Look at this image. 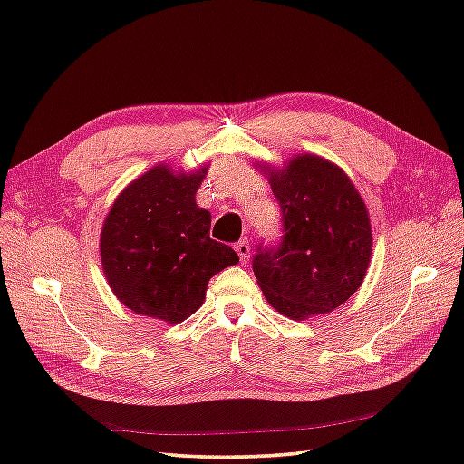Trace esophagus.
I'll return each instance as SVG.
<instances>
[{
    "mask_svg": "<svg viewBox=\"0 0 464 464\" xmlns=\"http://www.w3.org/2000/svg\"><path fill=\"white\" fill-rule=\"evenodd\" d=\"M235 251H237L241 263H247L249 261V255H251V245L247 239H241L237 245H235Z\"/></svg>",
    "mask_w": 464,
    "mask_h": 464,
    "instance_id": "esophagus-1",
    "label": "esophagus"
}]
</instances>
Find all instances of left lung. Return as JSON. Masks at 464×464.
<instances>
[{
  "mask_svg": "<svg viewBox=\"0 0 464 464\" xmlns=\"http://www.w3.org/2000/svg\"><path fill=\"white\" fill-rule=\"evenodd\" d=\"M261 169V165H259ZM281 207L283 237L253 259L265 299L289 319L341 307L367 275L372 233L369 211L341 167L297 155L281 171L263 165Z\"/></svg>",
  "mask_w": 464,
  "mask_h": 464,
  "instance_id": "obj_1",
  "label": "left lung"
}]
</instances>
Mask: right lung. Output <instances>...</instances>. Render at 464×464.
<instances>
[{"mask_svg": "<svg viewBox=\"0 0 464 464\" xmlns=\"http://www.w3.org/2000/svg\"><path fill=\"white\" fill-rule=\"evenodd\" d=\"M207 167L175 173L157 165L130 183L102 229V267L127 309L165 323H181L205 301L213 275L239 263L229 245L209 237L211 213L195 193Z\"/></svg>", "mask_w": 464, "mask_h": 464, "instance_id": "right-lung-1", "label": "right lung"}]
</instances>
